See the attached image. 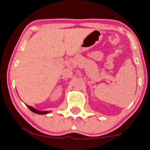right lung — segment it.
Returning <instances> with one entry per match:
<instances>
[{"label": "right lung", "mask_w": 150, "mask_h": 150, "mask_svg": "<svg viewBox=\"0 0 150 150\" xmlns=\"http://www.w3.org/2000/svg\"><path fill=\"white\" fill-rule=\"evenodd\" d=\"M26 106H28V108L30 109V110L32 111L33 112H34V113L40 114V115H45V114H47L48 112H47V111H40V110H36V109H35V108H34L33 107H32V106H28V105H26Z\"/></svg>", "instance_id": "1"}]
</instances>
